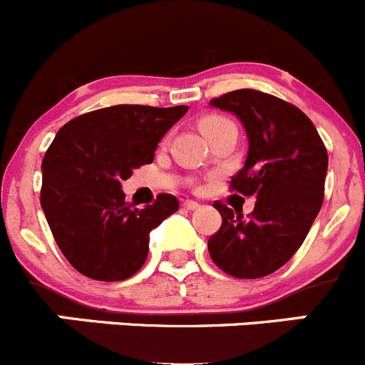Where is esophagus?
<instances>
[{
    "mask_svg": "<svg viewBox=\"0 0 365 365\" xmlns=\"http://www.w3.org/2000/svg\"><path fill=\"white\" fill-rule=\"evenodd\" d=\"M182 207L185 208V210H196V208H200V203H197V201H192V200H185L182 203Z\"/></svg>",
    "mask_w": 365,
    "mask_h": 365,
    "instance_id": "34e87169",
    "label": "esophagus"
}]
</instances>
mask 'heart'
<instances>
[{
  "instance_id": "obj_1",
  "label": "heart",
  "mask_w": 365,
  "mask_h": 365,
  "mask_svg": "<svg viewBox=\"0 0 365 365\" xmlns=\"http://www.w3.org/2000/svg\"><path fill=\"white\" fill-rule=\"evenodd\" d=\"M225 123H230V121H228V119L221 118V115H208V118L201 119L200 128H201V132L207 133L208 130L215 128V126H219V125H225Z\"/></svg>"
}]
</instances>
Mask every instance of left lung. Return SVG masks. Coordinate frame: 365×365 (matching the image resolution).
<instances>
[{
    "label": "left lung",
    "instance_id": "left-lung-1",
    "mask_svg": "<svg viewBox=\"0 0 365 365\" xmlns=\"http://www.w3.org/2000/svg\"><path fill=\"white\" fill-rule=\"evenodd\" d=\"M210 105L235 114L246 130V162L230 187L257 201L247 219L215 201L222 225L208 239V253L235 278L267 277L291 260L319 214L327 148L298 107L271 94L239 88Z\"/></svg>",
    "mask_w": 365,
    "mask_h": 365
}]
</instances>
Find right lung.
<instances>
[{
    "instance_id": "add662e5",
    "label": "right lung",
    "mask_w": 365,
    "mask_h": 365,
    "mask_svg": "<svg viewBox=\"0 0 365 365\" xmlns=\"http://www.w3.org/2000/svg\"><path fill=\"white\" fill-rule=\"evenodd\" d=\"M189 107L115 105L58 130L42 160L41 205L63 257L78 272L121 282L144 265L150 232L178 210L158 194L153 205L126 203L121 182L151 164L158 143Z\"/></svg>"
}]
</instances>
